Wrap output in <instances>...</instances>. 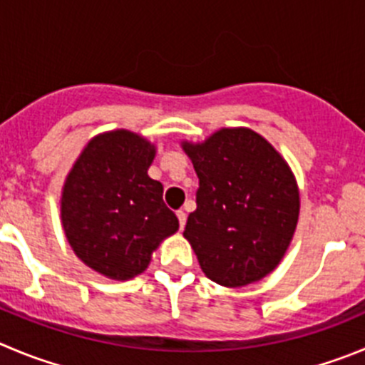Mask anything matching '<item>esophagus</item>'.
I'll list each match as a JSON object with an SVG mask.
<instances>
[{
  "label": "esophagus",
  "mask_w": 365,
  "mask_h": 365,
  "mask_svg": "<svg viewBox=\"0 0 365 365\" xmlns=\"http://www.w3.org/2000/svg\"><path fill=\"white\" fill-rule=\"evenodd\" d=\"M176 216H178V221H180V229L183 230V227H185V221H187V214L183 212V210H178V212H176Z\"/></svg>",
  "instance_id": "esophagus-1"
}]
</instances>
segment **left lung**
Returning a JSON list of instances; mask_svg holds the SVG:
<instances>
[{"mask_svg": "<svg viewBox=\"0 0 365 365\" xmlns=\"http://www.w3.org/2000/svg\"><path fill=\"white\" fill-rule=\"evenodd\" d=\"M182 148L200 178L183 236L203 274L227 288L261 281L281 263L297 227L290 165L248 128H223Z\"/></svg>", "mask_w": 365, "mask_h": 365, "instance_id": "1", "label": "left lung"}]
</instances>
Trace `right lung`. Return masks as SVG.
<instances>
[{"mask_svg":"<svg viewBox=\"0 0 365 365\" xmlns=\"http://www.w3.org/2000/svg\"><path fill=\"white\" fill-rule=\"evenodd\" d=\"M155 145L128 129L97 135L68 173L61 221L86 267L117 281L142 274L151 254L178 230L163 203L162 183L149 178Z\"/></svg>","mask_w":365,"mask_h":365,"instance_id":"1","label":"right lung"}]
</instances>
